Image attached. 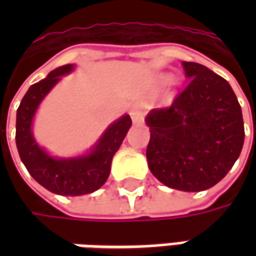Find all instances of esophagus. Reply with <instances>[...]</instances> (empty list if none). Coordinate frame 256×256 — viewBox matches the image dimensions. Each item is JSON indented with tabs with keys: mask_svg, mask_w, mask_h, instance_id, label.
I'll return each instance as SVG.
<instances>
[{
	"mask_svg": "<svg viewBox=\"0 0 256 256\" xmlns=\"http://www.w3.org/2000/svg\"><path fill=\"white\" fill-rule=\"evenodd\" d=\"M132 119L134 123H141L144 119V111H142V106L141 104H136L133 106L132 110Z\"/></svg>",
	"mask_w": 256,
	"mask_h": 256,
	"instance_id": "1",
	"label": "esophagus"
}]
</instances>
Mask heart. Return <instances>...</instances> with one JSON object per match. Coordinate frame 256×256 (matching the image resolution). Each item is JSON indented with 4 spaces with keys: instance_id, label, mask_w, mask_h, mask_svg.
<instances>
[{
    "instance_id": "b5f03b06",
    "label": "heart",
    "mask_w": 256,
    "mask_h": 256,
    "mask_svg": "<svg viewBox=\"0 0 256 256\" xmlns=\"http://www.w3.org/2000/svg\"><path fill=\"white\" fill-rule=\"evenodd\" d=\"M163 80H164V82H170L172 78H170V76H163Z\"/></svg>"
}]
</instances>
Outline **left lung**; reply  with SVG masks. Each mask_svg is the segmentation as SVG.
I'll list each match as a JSON object with an SVG mask.
<instances>
[{
  "label": "left lung",
  "mask_w": 256,
  "mask_h": 256,
  "mask_svg": "<svg viewBox=\"0 0 256 256\" xmlns=\"http://www.w3.org/2000/svg\"><path fill=\"white\" fill-rule=\"evenodd\" d=\"M182 68L186 88L170 106L146 116V160L166 186L198 192L214 186L233 167L244 142V124L225 79L192 62H182Z\"/></svg>",
  "instance_id": "obj_1"
}]
</instances>
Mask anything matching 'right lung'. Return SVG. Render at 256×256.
<instances>
[{"label":"right lung","mask_w":256,"mask_h":256,"mask_svg":"<svg viewBox=\"0 0 256 256\" xmlns=\"http://www.w3.org/2000/svg\"><path fill=\"white\" fill-rule=\"evenodd\" d=\"M72 64L54 71L31 86L18 108L16 145L22 162L31 177L44 188L63 196H80L101 188L111 172V162L132 126V119L124 115L111 124L89 155L76 159H54L36 145L31 133V122L42 98L58 84Z\"/></svg>","instance_id":"1"}]
</instances>
